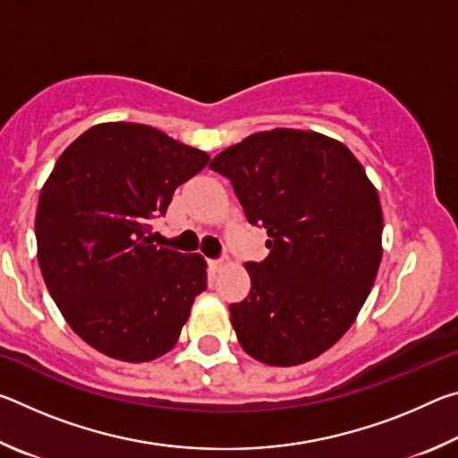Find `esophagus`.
<instances>
[{
  "label": "esophagus",
  "instance_id": "esophagus-1",
  "mask_svg": "<svg viewBox=\"0 0 458 458\" xmlns=\"http://www.w3.org/2000/svg\"><path fill=\"white\" fill-rule=\"evenodd\" d=\"M230 260L228 259H220V260H210V267L212 270H222L224 267H228Z\"/></svg>",
  "mask_w": 458,
  "mask_h": 458
}]
</instances>
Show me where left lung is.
<instances>
[{"label": "left lung", "mask_w": 458, "mask_h": 458, "mask_svg": "<svg viewBox=\"0 0 458 458\" xmlns=\"http://www.w3.org/2000/svg\"><path fill=\"white\" fill-rule=\"evenodd\" d=\"M246 220L267 230L268 257L246 262L250 293L230 305L250 358L291 368L327 352L352 327L382 260L377 190L327 135L273 129L216 155Z\"/></svg>", "instance_id": "8db88e82"}]
</instances>
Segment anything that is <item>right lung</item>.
I'll use <instances>...</instances> for the list:
<instances>
[{
	"mask_svg": "<svg viewBox=\"0 0 458 458\" xmlns=\"http://www.w3.org/2000/svg\"><path fill=\"white\" fill-rule=\"evenodd\" d=\"M208 161L139 123H98L62 151L38 201V265L62 317L97 352L143 363L180 339L208 267L201 254L155 246L149 220Z\"/></svg>",
	"mask_w": 458,
	"mask_h": 458,
	"instance_id": "right-lung-1",
	"label": "right lung"
}]
</instances>
